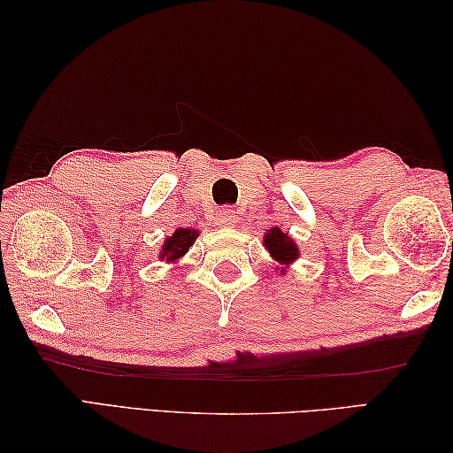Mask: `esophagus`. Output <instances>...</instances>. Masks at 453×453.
Returning <instances> with one entry per match:
<instances>
[{
    "label": "esophagus",
    "mask_w": 453,
    "mask_h": 453,
    "mask_svg": "<svg viewBox=\"0 0 453 453\" xmlns=\"http://www.w3.org/2000/svg\"><path fill=\"white\" fill-rule=\"evenodd\" d=\"M237 211L234 210V208H221V211L219 214L216 216V221H218V226H226V227H232L234 224H235V219H237Z\"/></svg>",
    "instance_id": "obj_1"
}]
</instances>
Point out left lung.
<instances>
[{
	"instance_id": "obj_1",
	"label": "left lung",
	"mask_w": 453,
	"mask_h": 453,
	"mask_svg": "<svg viewBox=\"0 0 453 453\" xmlns=\"http://www.w3.org/2000/svg\"><path fill=\"white\" fill-rule=\"evenodd\" d=\"M265 247L271 251V255L276 258L278 263H292L294 258H297V247L294 242L286 234H282L278 227H273L271 232L265 237Z\"/></svg>"
}]
</instances>
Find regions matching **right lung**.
<instances>
[{
	"label": "right lung",
	"instance_id": "1",
	"mask_svg": "<svg viewBox=\"0 0 453 453\" xmlns=\"http://www.w3.org/2000/svg\"><path fill=\"white\" fill-rule=\"evenodd\" d=\"M196 235H198L196 229L179 227L175 234L165 239V245H163V249H161V251H163L161 258H167V261H175V258L182 257L188 251V247L195 243Z\"/></svg>",
	"mask_w": 453,
	"mask_h": 453
}]
</instances>
